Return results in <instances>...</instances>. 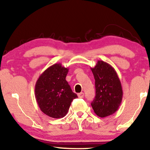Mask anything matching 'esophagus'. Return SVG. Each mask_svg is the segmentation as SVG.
<instances>
[{
	"label": "esophagus",
	"mask_w": 150,
	"mask_h": 150,
	"mask_svg": "<svg viewBox=\"0 0 150 150\" xmlns=\"http://www.w3.org/2000/svg\"><path fill=\"white\" fill-rule=\"evenodd\" d=\"M78 96H79V98H83L84 97V93L81 92V93L78 94Z\"/></svg>",
	"instance_id": "obj_1"
}]
</instances>
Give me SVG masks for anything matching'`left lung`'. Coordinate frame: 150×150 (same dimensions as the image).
Here are the masks:
<instances>
[{
	"instance_id": "left-lung-1",
	"label": "left lung",
	"mask_w": 150,
	"mask_h": 150,
	"mask_svg": "<svg viewBox=\"0 0 150 150\" xmlns=\"http://www.w3.org/2000/svg\"><path fill=\"white\" fill-rule=\"evenodd\" d=\"M91 69L96 86V96L91 106L98 117H105L115 113L122 103V84L115 69L103 61H98Z\"/></svg>"
}]
</instances>
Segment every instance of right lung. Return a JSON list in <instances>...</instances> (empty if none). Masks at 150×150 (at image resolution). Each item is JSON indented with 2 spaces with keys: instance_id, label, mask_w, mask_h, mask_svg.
Segmentation results:
<instances>
[{
  "instance_id": "add662e5",
  "label": "right lung",
  "mask_w": 150,
  "mask_h": 150,
  "mask_svg": "<svg viewBox=\"0 0 150 150\" xmlns=\"http://www.w3.org/2000/svg\"><path fill=\"white\" fill-rule=\"evenodd\" d=\"M68 68L55 63L40 76L35 87V94L40 110L50 117L66 115L71 102L78 98L71 91L65 78Z\"/></svg>"
}]
</instances>
